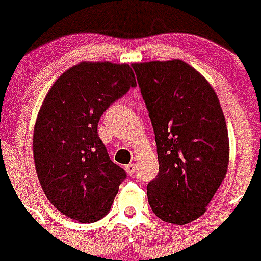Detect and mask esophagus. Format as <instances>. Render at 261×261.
Returning a JSON list of instances; mask_svg holds the SVG:
<instances>
[{"label": "esophagus", "mask_w": 261, "mask_h": 261, "mask_svg": "<svg viewBox=\"0 0 261 261\" xmlns=\"http://www.w3.org/2000/svg\"><path fill=\"white\" fill-rule=\"evenodd\" d=\"M125 170H126V172H127V174L133 175L134 173H135V164H134V163H130V164L126 165Z\"/></svg>", "instance_id": "obj_1"}]
</instances>
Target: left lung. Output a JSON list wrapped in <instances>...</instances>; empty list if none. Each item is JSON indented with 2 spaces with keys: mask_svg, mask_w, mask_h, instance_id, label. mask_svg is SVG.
Returning <instances> with one entry per match:
<instances>
[{
  "mask_svg": "<svg viewBox=\"0 0 261 261\" xmlns=\"http://www.w3.org/2000/svg\"><path fill=\"white\" fill-rule=\"evenodd\" d=\"M151 120L159 173L147 199L162 221L186 225L201 217L225 179L230 143L215 89L179 59L134 63Z\"/></svg>",
  "mask_w": 261,
  "mask_h": 261,
  "instance_id": "1",
  "label": "left lung"
}]
</instances>
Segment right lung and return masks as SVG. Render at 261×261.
Listing matches in <instances>:
<instances>
[{"label": "right lung", "instance_id": "right-lung-1", "mask_svg": "<svg viewBox=\"0 0 261 261\" xmlns=\"http://www.w3.org/2000/svg\"><path fill=\"white\" fill-rule=\"evenodd\" d=\"M131 87L136 80L128 64L81 62L54 82L39 110L33 139L39 181L50 203L72 220H101L126 178L97 126Z\"/></svg>", "mask_w": 261, "mask_h": 261}]
</instances>
